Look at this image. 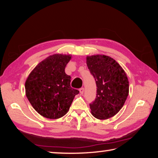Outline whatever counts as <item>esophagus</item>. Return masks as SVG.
I'll list each match as a JSON object with an SVG mask.
<instances>
[{"instance_id": "esophagus-1", "label": "esophagus", "mask_w": 158, "mask_h": 158, "mask_svg": "<svg viewBox=\"0 0 158 158\" xmlns=\"http://www.w3.org/2000/svg\"><path fill=\"white\" fill-rule=\"evenodd\" d=\"M79 92H80V94L82 95L83 93H84V88H81V89H79Z\"/></svg>"}]
</instances>
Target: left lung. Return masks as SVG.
<instances>
[{"instance_id": "8db88e82", "label": "left lung", "mask_w": 158, "mask_h": 158, "mask_svg": "<svg viewBox=\"0 0 158 158\" xmlns=\"http://www.w3.org/2000/svg\"><path fill=\"white\" fill-rule=\"evenodd\" d=\"M86 64L95 78L97 94L90 104L92 115L100 120L109 118L123 107L129 93V81L116 60L105 55L88 56Z\"/></svg>"}]
</instances>
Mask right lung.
Here are the masks:
<instances>
[{
	"mask_svg": "<svg viewBox=\"0 0 158 158\" xmlns=\"http://www.w3.org/2000/svg\"><path fill=\"white\" fill-rule=\"evenodd\" d=\"M70 55L53 54L40 63L25 84L26 95L41 116L50 119L63 117L68 111L78 90L70 86L71 77L65 68Z\"/></svg>",
	"mask_w": 158,
	"mask_h": 158,
	"instance_id": "1",
	"label": "right lung"
}]
</instances>
